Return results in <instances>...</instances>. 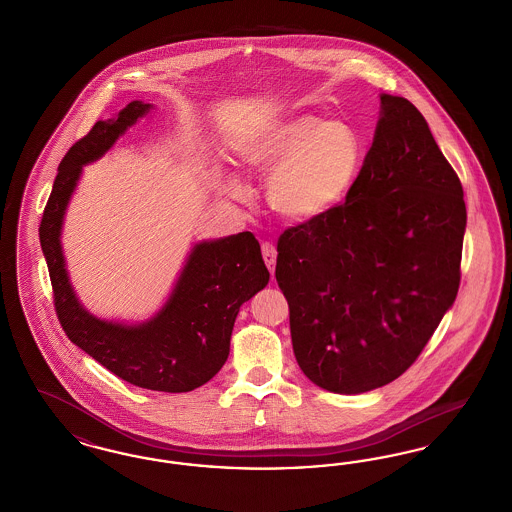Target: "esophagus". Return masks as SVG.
<instances>
[{
	"mask_svg": "<svg viewBox=\"0 0 512 512\" xmlns=\"http://www.w3.org/2000/svg\"><path fill=\"white\" fill-rule=\"evenodd\" d=\"M261 251H263V259H265V265H267L270 274H274V265H276V247L272 244L261 245Z\"/></svg>",
	"mask_w": 512,
	"mask_h": 512,
	"instance_id": "esophagus-1",
	"label": "esophagus"
}]
</instances>
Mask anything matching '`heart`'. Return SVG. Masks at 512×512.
<instances>
[{"label":"heart","instance_id":"1","mask_svg":"<svg viewBox=\"0 0 512 512\" xmlns=\"http://www.w3.org/2000/svg\"><path fill=\"white\" fill-rule=\"evenodd\" d=\"M242 157L253 171H274L268 182L272 209L305 222L326 215L349 194L361 169L363 147L347 122L295 115L249 142ZM232 192L242 195L244 188L232 182Z\"/></svg>","mask_w":512,"mask_h":512}]
</instances>
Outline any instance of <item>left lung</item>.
Listing matches in <instances>:
<instances>
[{
	"label": "left lung",
	"mask_w": 512,
	"mask_h": 512,
	"mask_svg": "<svg viewBox=\"0 0 512 512\" xmlns=\"http://www.w3.org/2000/svg\"><path fill=\"white\" fill-rule=\"evenodd\" d=\"M382 117L345 201L278 238L293 353L334 393L386 386L413 365L461 284L463 186L409 99Z\"/></svg>",
	"instance_id": "left-lung-1"
}]
</instances>
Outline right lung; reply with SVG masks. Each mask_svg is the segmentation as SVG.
<instances>
[{"label":"right lung","instance_id":"add662e5","mask_svg":"<svg viewBox=\"0 0 512 512\" xmlns=\"http://www.w3.org/2000/svg\"><path fill=\"white\" fill-rule=\"evenodd\" d=\"M149 103L132 101L115 119L98 121L63 157L49 194L40 245L48 263L57 318L82 351L124 382L182 393L209 382L228 359L238 311L268 284L261 245L251 232L197 244L167 305L140 326L92 317L76 301L61 253V224L82 165L99 159Z\"/></svg>","mask_w":512,"mask_h":512}]
</instances>
